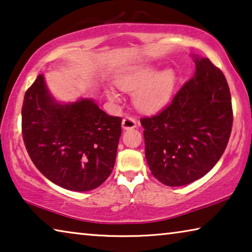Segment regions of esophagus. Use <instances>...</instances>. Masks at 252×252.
Here are the masks:
<instances>
[{
    "instance_id": "obj_1",
    "label": "esophagus",
    "mask_w": 252,
    "mask_h": 252,
    "mask_svg": "<svg viewBox=\"0 0 252 252\" xmlns=\"http://www.w3.org/2000/svg\"><path fill=\"white\" fill-rule=\"evenodd\" d=\"M136 125H137L136 119L130 117V116H125V117H124V119H123V122H122V126H123L124 129L135 128Z\"/></svg>"
}]
</instances>
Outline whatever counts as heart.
Listing matches in <instances>:
<instances>
[{
	"label": "heart",
	"instance_id": "b5f03b06",
	"mask_svg": "<svg viewBox=\"0 0 252 252\" xmlns=\"http://www.w3.org/2000/svg\"><path fill=\"white\" fill-rule=\"evenodd\" d=\"M178 77L173 68L158 69L150 65L135 66L123 72L115 80L121 90L134 94V102L144 113H157L170 101L175 92ZM106 94L110 100H118L113 89H107Z\"/></svg>",
	"mask_w": 252,
	"mask_h": 252
}]
</instances>
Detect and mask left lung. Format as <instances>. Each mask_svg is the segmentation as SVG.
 Instances as JSON below:
<instances>
[{"label":"left lung","instance_id":"8db88e82","mask_svg":"<svg viewBox=\"0 0 252 252\" xmlns=\"http://www.w3.org/2000/svg\"><path fill=\"white\" fill-rule=\"evenodd\" d=\"M196 71L175 98L153 117L141 119L151 173L179 187L204 177L224 153L233 113L230 89L211 61L192 55Z\"/></svg>","mask_w":252,"mask_h":252}]
</instances>
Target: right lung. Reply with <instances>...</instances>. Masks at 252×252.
<instances>
[{
	"mask_svg": "<svg viewBox=\"0 0 252 252\" xmlns=\"http://www.w3.org/2000/svg\"><path fill=\"white\" fill-rule=\"evenodd\" d=\"M121 135V117L107 115L94 99L56 101L42 74L26 92V149L36 168L60 187L89 191L104 183L114 169Z\"/></svg>",
	"mask_w": 252,
	"mask_h": 252,
	"instance_id": "obj_1",
	"label": "right lung"
}]
</instances>
